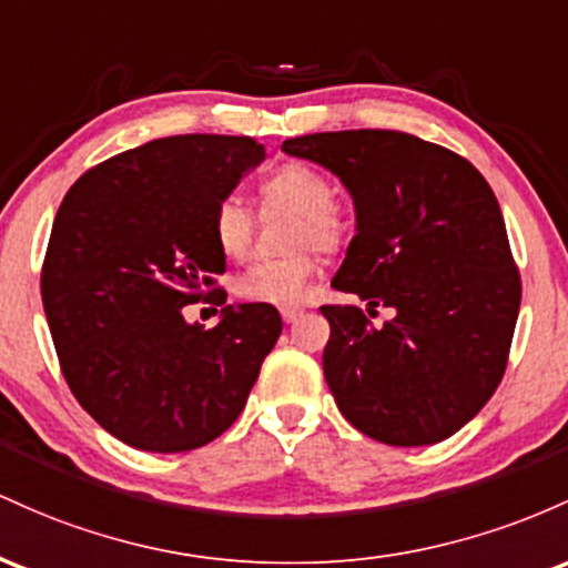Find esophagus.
I'll use <instances>...</instances> for the list:
<instances>
[{"mask_svg":"<svg viewBox=\"0 0 568 568\" xmlns=\"http://www.w3.org/2000/svg\"><path fill=\"white\" fill-rule=\"evenodd\" d=\"M278 311H282V318H284V322L286 324H292V322H297V318H301L303 316V308H301V305H282V308H278Z\"/></svg>","mask_w":568,"mask_h":568,"instance_id":"34e87169","label":"esophagus"}]
</instances>
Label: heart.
Returning a JSON list of instances; mask_svg holds the SVG:
<instances>
[{"mask_svg":"<svg viewBox=\"0 0 568 568\" xmlns=\"http://www.w3.org/2000/svg\"><path fill=\"white\" fill-rule=\"evenodd\" d=\"M263 195L290 212L301 214L292 231V244L314 243L318 250H335L346 235V222L333 209L335 190L324 174L305 163H286L263 184ZM212 235L227 257L250 250L252 214L239 195H225L214 206ZM314 247H303L286 257L257 260L235 276L233 292L246 303H295L316 273Z\"/></svg>","mask_w":568,"mask_h":568,"instance_id":"1","label":"heart"}]
</instances>
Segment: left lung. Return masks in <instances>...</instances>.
I'll return each instance as SVG.
<instances>
[{
    "instance_id": "left-lung-1",
    "label": "left lung",
    "mask_w": 568,
    "mask_h": 568,
    "mask_svg": "<svg viewBox=\"0 0 568 568\" xmlns=\"http://www.w3.org/2000/svg\"><path fill=\"white\" fill-rule=\"evenodd\" d=\"M282 150L341 180L354 239L333 286L392 318L324 305V378L346 422L399 448L469 424L499 386L520 308L505 216L473 163L399 131H329Z\"/></svg>"
}]
</instances>
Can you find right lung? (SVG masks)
Returning a JSON list of instances; mask_svg holds the SVG:
<instances>
[{
    "label": "right lung",
    "mask_w": 568,
    "mask_h": 568,
    "mask_svg": "<svg viewBox=\"0 0 568 568\" xmlns=\"http://www.w3.org/2000/svg\"><path fill=\"white\" fill-rule=\"evenodd\" d=\"M265 161L250 136L184 133L82 174L55 214L42 305L63 378L101 429L152 454L212 443L244 410L282 335L267 303H231L203 329L184 305L225 292L212 214Z\"/></svg>",
    "instance_id": "right-lung-1"
}]
</instances>
